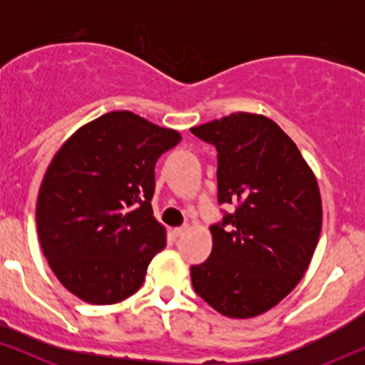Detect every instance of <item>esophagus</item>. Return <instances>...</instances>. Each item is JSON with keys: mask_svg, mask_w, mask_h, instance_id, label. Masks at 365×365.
<instances>
[{"mask_svg": "<svg viewBox=\"0 0 365 365\" xmlns=\"http://www.w3.org/2000/svg\"><path fill=\"white\" fill-rule=\"evenodd\" d=\"M186 231H187V226H182V227H174V229H173V236H174V237H181L182 234L186 232Z\"/></svg>", "mask_w": 365, "mask_h": 365, "instance_id": "1", "label": "esophagus"}]
</instances>
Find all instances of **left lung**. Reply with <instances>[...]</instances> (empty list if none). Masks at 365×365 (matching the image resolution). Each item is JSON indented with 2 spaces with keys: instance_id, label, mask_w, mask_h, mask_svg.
<instances>
[{
  "instance_id": "obj_1",
  "label": "left lung",
  "mask_w": 365,
  "mask_h": 365,
  "mask_svg": "<svg viewBox=\"0 0 365 365\" xmlns=\"http://www.w3.org/2000/svg\"><path fill=\"white\" fill-rule=\"evenodd\" d=\"M217 149L212 251L191 267L192 287L219 314L249 319L282 301L307 271L322 227L317 179L296 144L262 114L232 113L191 128Z\"/></svg>"
}]
</instances>
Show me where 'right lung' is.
<instances>
[{
    "label": "right lung",
    "instance_id": "obj_1",
    "mask_svg": "<svg viewBox=\"0 0 365 365\" xmlns=\"http://www.w3.org/2000/svg\"><path fill=\"white\" fill-rule=\"evenodd\" d=\"M179 141L174 129L111 111L54 154L36 202L39 244L59 282L81 301L116 304L143 286L166 246L151 207L154 166Z\"/></svg>",
    "mask_w": 365,
    "mask_h": 365
}]
</instances>
